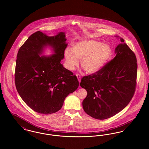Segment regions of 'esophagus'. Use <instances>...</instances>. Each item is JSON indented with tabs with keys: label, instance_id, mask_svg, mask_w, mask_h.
<instances>
[{
	"label": "esophagus",
	"instance_id": "34e87169",
	"mask_svg": "<svg viewBox=\"0 0 149 149\" xmlns=\"http://www.w3.org/2000/svg\"><path fill=\"white\" fill-rule=\"evenodd\" d=\"M76 75L77 77L78 78V81H79V82H81V76H80L79 74H76Z\"/></svg>",
	"mask_w": 149,
	"mask_h": 149
}]
</instances>
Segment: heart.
Wrapping results in <instances>:
<instances>
[{"label":"heart","mask_w":149,"mask_h":149,"mask_svg":"<svg viewBox=\"0 0 149 149\" xmlns=\"http://www.w3.org/2000/svg\"><path fill=\"white\" fill-rule=\"evenodd\" d=\"M112 48L108 44L94 40H84L73 44L71 50L64 51L65 65L72 71L79 63L87 73L94 74L106 65L111 57Z\"/></svg>","instance_id":"heart-1"}]
</instances>
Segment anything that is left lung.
<instances>
[{"instance_id": "obj_1", "label": "left lung", "mask_w": 149, "mask_h": 149, "mask_svg": "<svg viewBox=\"0 0 149 149\" xmlns=\"http://www.w3.org/2000/svg\"><path fill=\"white\" fill-rule=\"evenodd\" d=\"M119 38L118 36H115ZM116 56L100 71L81 79L80 86L87 95L82 106L86 113L97 119L111 117L123 109L134 93L137 71L136 55L120 38Z\"/></svg>"}]
</instances>
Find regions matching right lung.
Instances as JSON below:
<instances>
[{"mask_svg":"<svg viewBox=\"0 0 149 149\" xmlns=\"http://www.w3.org/2000/svg\"><path fill=\"white\" fill-rule=\"evenodd\" d=\"M66 40L65 32L50 36L37 31L18 50L16 88L24 102L37 113L49 114L58 111L65 97L79 86L76 76L61 63L68 45ZM47 48L51 49L52 55H42Z\"/></svg>","mask_w":149,"mask_h":149,"instance_id":"obj_1","label":"right lung"}]
</instances>
